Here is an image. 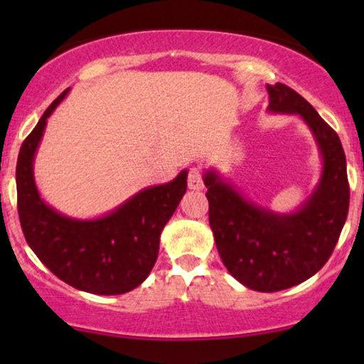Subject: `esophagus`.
Segmentation results:
<instances>
[{
	"mask_svg": "<svg viewBox=\"0 0 364 364\" xmlns=\"http://www.w3.org/2000/svg\"><path fill=\"white\" fill-rule=\"evenodd\" d=\"M188 188H192V191H202L203 188V173L200 168L193 167L191 168V172H188Z\"/></svg>",
	"mask_w": 364,
	"mask_h": 364,
	"instance_id": "1",
	"label": "esophagus"
}]
</instances>
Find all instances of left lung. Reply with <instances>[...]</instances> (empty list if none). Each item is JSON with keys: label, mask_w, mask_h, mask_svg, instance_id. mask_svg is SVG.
Here are the masks:
<instances>
[{"label": "left lung", "mask_w": 364, "mask_h": 364, "mask_svg": "<svg viewBox=\"0 0 364 364\" xmlns=\"http://www.w3.org/2000/svg\"><path fill=\"white\" fill-rule=\"evenodd\" d=\"M268 112L296 114L310 127L323 159L321 177L306 200L278 213L248 200L210 168L203 176L208 223L230 275L250 290L280 291L315 275L340 238L350 207L346 157L338 134L285 84H267Z\"/></svg>", "instance_id": "8db88e82"}]
</instances>
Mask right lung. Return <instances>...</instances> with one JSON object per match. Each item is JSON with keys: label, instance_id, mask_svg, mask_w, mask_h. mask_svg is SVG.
Here are the masks:
<instances>
[{"label": "right lung", "instance_id": "1", "mask_svg": "<svg viewBox=\"0 0 364 364\" xmlns=\"http://www.w3.org/2000/svg\"><path fill=\"white\" fill-rule=\"evenodd\" d=\"M68 92L69 87L44 111L19 149V222L28 245L59 280L94 295H122L151 273L161 233L187 191V171L162 186L142 188L112 212L91 220L54 210L39 196L33 164L48 117Z\"/></svg>", "mask_w": 364, "mask_h": 364}]
</instances>
